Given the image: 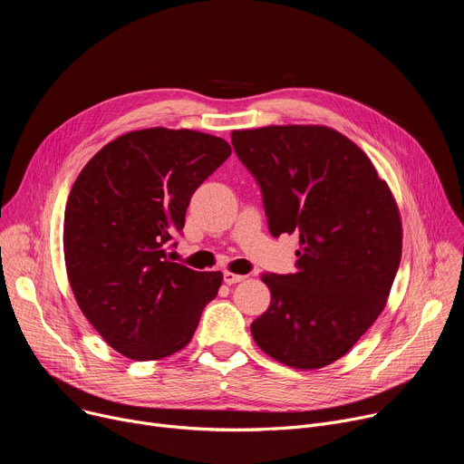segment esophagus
I'll use <instances>...</instances> for the list:
<instances>
[{"label":"esophagus","instance_id":"1","mask_svg":"<svg viewBox=\"0 0 464 464\" xmlns=\"http://www.w3.org/2000/svg\"><path fill=\"white\" fill-rule=\"evenodd\" d=\"M244 279H246L244 276H238V274H233V272H224V283L226 285H237V283H240Z\"/></svg>","mask_w":464,"mask_h":464}]
</instances>
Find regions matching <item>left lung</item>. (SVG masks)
<instances>
[{
	"label": "left lung",
	"mask_w": 464,
	"mask_h": 464,
	"mask_svg": "<svg viewBox=\"0 0 464 464\" xmlns=\"http://www.w3.org/2000/svg\"><path fill=\"white\" fill-rule=\"evenodd\" d=\"M260 185L270 233L299 235L295 274L262 276L255 343L294 369L345 356L382 314L402 256L401 211L367 154L323 124L233 130Z\"/></svg>",
	"instance_id": "left-lung-1"
}]
</instances>
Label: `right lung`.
Instances as JSON below:
<instances>
[{"label":"right lung","instance_id":"right-lung-1","mask_svg":"<svg viewBox=\"0 0 464 464\" xmlns=\"http://www.w3.org/2000/svg\"><path fill=\"white\" fill-rule=\"evenodd\" d=\"M231 154L196 130L143 128L104 145L77 176L63 215V258L79 308L136 362L181 351L222 272H194L165 249L194 190Z\"/></svg>","mask_w":464,"mask_h":464}]
</instances>
